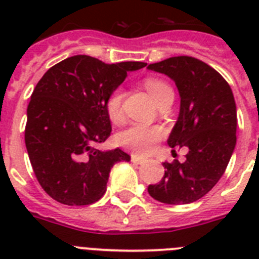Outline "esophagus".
<instances>
[{
    "mask_svg": "<svg viewBox=\"0 0 259 259\" xmlns=\"http://www.w3.org/2000/svg\"><path fill=\"white\" fill-rule=\"evenodd\" d=\"M131 161L134 162V163L141 164L144 161H145V159H144V158H141V157H139V155H136V154H132L131 155Z\"/></svg>",
    "mask_w": 259,
    "mask_h": 259,
    "instance_id": "1",
    "label": "esophagus"
}]
</instances>
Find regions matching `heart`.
I'll return each instance as SVG.
<instances>
[{"label": "heart", "mask_w": 259, "mask_h": 259, "mask_svg": "<svg viewBox=\"0 0 259 259\" xmlns=\"http://www.w3.org/2000/svg\"><path fill=\"white\" fill-rule=\"evenodd\" d=\"M144 85L155 102L159 101L167 92L172 91L168 84L155 77H148L144 81ZM105 109L111 122H122L124 113H123V92L120 89H115L107 97L105 102ZM162 137H163V130L159 125H145L135 123L123 130L122 132H119L116 136V143L135 154L148 155L153 152L155 144L161 140Z\"/></svg>", "instance_id": "obj_1"}]
</instances>
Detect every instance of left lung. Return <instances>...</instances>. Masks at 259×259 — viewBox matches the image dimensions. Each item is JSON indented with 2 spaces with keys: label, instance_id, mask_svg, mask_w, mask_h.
<instances>
[{
  "label": "left lung",
  "instance_id": "obj_1",
  "mask_svg": "<svg viewBox=\"0 0 259 259\" xmlns=\"http://www.w3.org/2000/svg\"><path fill=\"white\" fill-rule=\"evenodd\" d=\"M148 70L175 81L180 111L167 144L189 149L183 163L178 159L164 162L163 178L149 185L148 192L154 200L168 205L194 202L219 182L236 146L237 114L232 89L218 71L193 57H171L152 63Z\"/></svg>",
  "mask_w": 259,
  "mask_h": 259
}]
</instances>
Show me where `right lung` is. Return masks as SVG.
Here are the masks:
<instances>
[{
  "mask_svg": "<svg viewBox=\"0 0 259 259\" xmlns=\"http://www.w3.org/2000/svg\"><path fill=\"white\" fill-rule=\"evenodd\" d=\"M144 62L107 65L74 56L50 67L27 107L24 140L38 183L53 200L68 206L91 205L102 197L111 167L131 157L120 150L96 149L107 140L111 123L105 102Z\"/></svg>",
  "mask_w": 259,
  "mask_h": 259,
  "instance_id": "1",
  "label": "right lung"
}]
</instances>
